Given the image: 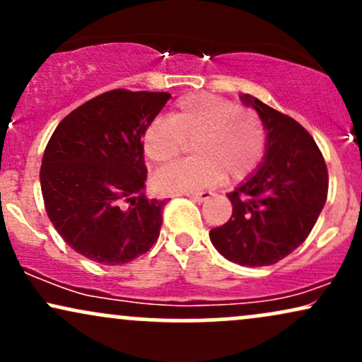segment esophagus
<instances>
[{"label":"esophagus","instance_id":"esophagus-1","mask_svg":"<svg viewBox=\"0 0 362 362\" xmlns=\"http://www.w3.org/2000/svg\"><path fill=\"white\" fill-rule=\"evenodd\" d=\"M211 195H213V192H199V194H189V197L192 199V201H197V202H204V201H207V199L211 197Z\"/></svg>","mask_w":362,"mask_h":362}]
</instances>
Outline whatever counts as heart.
<instances>
[{
    "label": "heart",
    "instance_id": "obj_1",
    "mask_svg": "<svg viewBox=\"0 0 362 362\" xmlns=\"http://www.w3.org/2000/svg\"><path fill=\"white\" fill-rule=\"evenodd\" d=\"M194 160L175 161L155 173L153 189L161 195L194 194L213 187L224 173L243 180L265 155V129L255 112L236 107L213 93L180 98L165 120H153L143 132V153L149 163L161 165L192 141Z\"/></svg>",
    "mask_w": 362,
    "mask_h": 362
}]
</instances>
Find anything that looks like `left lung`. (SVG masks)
I'll return each mask as SVG.
<instances>
[{
	"label": "left lung",
	"instance_id": "obj_1",
	"mask_svg": "<svg viewBox=\"0 0 362 362\" xmlns=\"http://www.w3.org/2000/svg\"><path fill=\"white\" fill-rule=\"evenodd\" d=\"M265 129V155L228 199L233 214L209 231L224 259L264 267L288 257L313 230L327 201L328 172L305 127L252 95H240Z\"/></svg>",
	"mask_w": 362,
	"mask_h": 362
}]
</instances>
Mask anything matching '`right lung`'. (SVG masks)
Here are the masks:
<instances>
[{
    "instance_id": "obj_1",
    "label": "right lung",
    "mask_w": 362,
    "mask_h": 362,
    "mask_svg": "<svg viewBox=\"0 0 362 362\" xmlns=\"http://www.w3.org/2000/svg\"><path fill=\"white\" fill-rule=\"evenodd\" d=\"M172 95L112 90L66 115L44 151L40 189L57 233L103 265L155 245L167 201L146 199L143 132Z\"/></svg>"
}]
</instances>
